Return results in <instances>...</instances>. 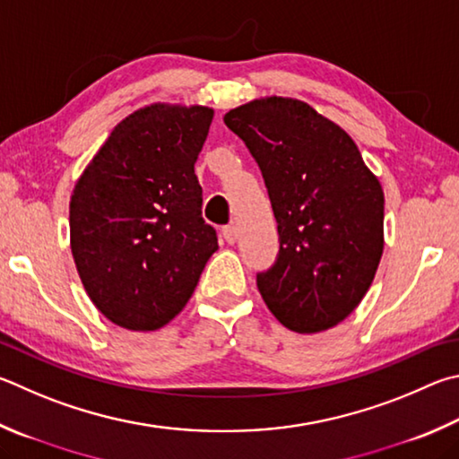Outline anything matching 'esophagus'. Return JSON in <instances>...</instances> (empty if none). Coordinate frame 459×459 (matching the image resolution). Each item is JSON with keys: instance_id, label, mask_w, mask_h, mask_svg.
I'll return each mask as SVG.
<instances>
[{"instance_id": "esophagus-1", "label": "esophagus", "mask_w": 459, "mask_h": 459, "mask_svg": "<svg viewBox=\"0 0 459 459\" xmlns=\"http://www.w3.org/2000/svg\"><path fill=\"white\" fill-rule=\"evenodd\" d=\"M222 237L229 245H235L237 238H238V229L235 227V224H227V227L222 229Z\"/></svg>"}]
</instances>
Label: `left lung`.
<instances>
[{
    "instance_id": "left-lung-1",
    "label": "left lung",
    "mask_w": 459,
    "mask_h": 459,
    "mask_svg": "<svg viewBox=\"0 0 459 459\" xmlns=\"http://www.w3.org/2000/svg\"><path fill=\"white\" fill-rule=\"evenodd\" d=\"M263 172L279 255L256 274L287 329L335 327L371 287L383 255L381 185L335 122L293 98H263L224 114Z\"/></svg>"
}]
</instances>
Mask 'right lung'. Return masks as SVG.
Instances as JSON below:
<instances>
[{"mask_svg": "<svg viewBox=\"0 0 459 459\" xmlns=\"http://www.w3.org/2000/svg\"><path fill=\"white\" fill-rule=\"evenodd\" d=\"M212 110L152 104L112 130L74 186L70 243L96 309L156 331L193 297L219 248L195 174Z\"/></svg>", "mask_w": 459, "mask_h": 459, "instance_id": "1", "label": "right lung"}]
</instances>
